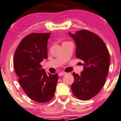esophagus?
<instances>
[{
  "label": "esophagus",
  "instance_id": "1",
  "mask_svg": "<svg viewBox=\"0 0 121 121\" xmlns=\"http://www.w3.org/2000/svg\"><path fill=\"white\" fill-rule=\"evenodd\" d=\"M66 73H65V72H60L58 73V75L59 77H62V76H63L64 75H65Z\"/></svg>",
  "mask_w": 121,
  "mask_h": 121
}]
</instances>
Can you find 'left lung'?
<instances>
[{"label":"left lung","mask_w":121,"mask_h":121,"mask_svg":"<svg viewBox=\"0 0 121 121\" xmlns=\"http://www.w3.org/2000/svg\"><path fill=\"white\" fill-rule=\"evenodd\" d=\"M68 35L75 42L76 56L84 61L83 72L80 75L73 73L72 92L78 99L89 100L104 85L110 65L109 51L103 40L88 30Z\"/></svg>","instance_id":"8db88e82"}]
</instances>
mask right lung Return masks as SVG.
<instances>
[{"mask_svg":"<svg viewBox=\"0 0 121 121\" xmlns=\"http://www.w3.org/2000/svg\"><path fill=\"white\" fill-rule=\"evenodd\" d=\"M51 33H31L22 39L14 56V66L22 88L34 101L44 103L55 94L58 75L46 73L41 62L48 58Z\"/></svg>","mask_w":121,"mask_h":121,"instance_id":"1","label":"right lung"}]
</instances>
